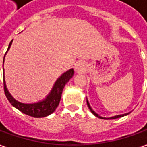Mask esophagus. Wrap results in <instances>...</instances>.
I'll return each mask as SVG.
<instances>
[{"mask_svg": "<svg viewBox=\"0 0 147 147\" xmlns=\"http://www.w3.org/2000/svg\"><path fill=\"white\" fill-rule=\"evenodd\" d=\"M75 69H76V71H83L84 69V63L83 62H78V63H76V66H75Z\"/></svg>", "mask_w": 147, "mask_h": 147, "instance_id": "34e87169", "label": "esophagus"}]
</instances>
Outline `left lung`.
Returning <instances> with one entry per match:
<instances>
[{"instance_id": "left-lung-1", "label": "left lung", "mask_w": 147, "mask_h": 147, "mask_svg": "<svg viewBox=\"0 0 147 147\" xmlns=\"http://www.w3.org/2000/svg\"><path fill=\"white\" fill-rule=\"evenodd\" d=\"M87 105H88V107H89V110H90V111L93 113V114L95 115V116H97V117H98L100 119H117V118H119V117H123L124 115H127L129 113H125V114H123V115H115V116H112V117H110V118H105V117H102V116H100L99 115H98L95 111H94V110L91 108V107H90V105L89 103V101L87 100Z\"/></svg>"}]
</instances>
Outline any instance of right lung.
<instances>
[{
  "label": "right lung",
  "mask_w": 147,
  "mask_h": 147,
  "mask_svg": "<svg viewBox=\"0 0 147 147\" xmlns=\"http://www.w3.org/2000/svg\"><path fill=\"white\" fill-rule=\"evenodd\" d=\"M12 41L13 40H11L9 45L6 53L10 48ZM6 53H5V54H6ZM5 54L4 56V59L5 57ZM3 64H4V61H3ZM73 76L74 69H70L67 71L64 72L56 80L55 84H53V89L50 91V93L48 96L44 99L43 101H40L38 102H36V103H22V102H18V101L13 98L6 88V84H5V76H3L4 77V91H5V94L9 100V102L15 108L19 110L21 112L28 115H30V116L35 117V118L45 117L49 115L52 114L56 110V108L58 107V104L60 102V99H61V96H62V93H63V90L64 89V86Z\"/></svg>",
  "instance_id": "1"
}]
</instances>
